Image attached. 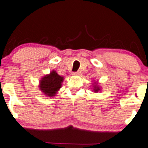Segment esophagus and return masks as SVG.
Masks as SVG:
<instances>
[{
  "instance_id": "obj_1",
  "label": "esophagus",
  "mask_w": 148,
  "mask_h": 148,
  "mask_svg": "<svg viewBox=\"0 0 148 148\" xmlns=\"http://www.w3.org/2000/svg\"><path fill=\"white\" fill-rule=\"evenodd\" d=\"M81 74H82V72H81L80 71H77V72H74V73H73V75H77V76H79V75H81Z\"/></svg>"
}]
</instances>
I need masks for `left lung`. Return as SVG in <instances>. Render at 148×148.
<instances>
[{"label":"left lung","instance_id":"1","mask_svg":"<svg viewBox=\"0 0 148 148\" xmlns=\"http://www.w3.org/2000/svg\"><path fill=\"white\" fill-rule=\"evenodd\" d=\"M92 85H93V87H92V90H93L94 93H98L99 91L101 90V88L100 85H99L98 81H96V82H93V83H92Z\"/></svg>","mask_w":148,"mask_h":148}]
</instances>
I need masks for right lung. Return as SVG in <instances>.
<instances>
[{"instance_id": "add662e5", "label": "right lung", "mask_w": 148, "mask_h": 148, "mask_svg": "<svg viewBox=\"0 0 148 148\" xmlns=\"http://www.w3.org/2000/svg\"><path fill=\"white\" fill-rule=\"evenodd\" d=\"M64 77L59 75L56 71L52 70L49 74H46L39 80L38 88L41 93L47 97L57 96V93L61 88Z\"/></svg>"}]
</instances>
